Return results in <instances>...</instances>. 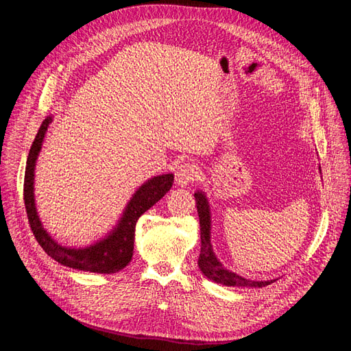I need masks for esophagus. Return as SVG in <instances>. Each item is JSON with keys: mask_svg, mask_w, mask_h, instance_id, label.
Segmentation results:
<instances>
[{"mask_svg": "<svg viewBox=\"0 0 351 351\" xmlns=\"http://www.w3.org/2000/svg\"><path fill=\"white\" fill-rule=\"evenodd\" d=\"M197 177V168L196 165L190 164V162H183L182 165H178L177 171H176V183L178 186H189L190 183H193Z\"/></svg>", "mask_w": 351, "mask_h": 351, "instance_id": "1", "label": "esophagus"}]
</instances>
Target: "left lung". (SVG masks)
Segmentation results:
<instances>
[{"mask_svg":"<svg viewBox=\"0 0 351 351\" xmlns=\"http://www.w3.org/2000/svg\"><path fill=\"white\" fill-rule=\"evenodd\" d=\"M195 199L200 224V254L197 259V265L205 277L217 284H222L227 287H265L274 282V280L252 281L247 278H243L240 275L222 267L221 262L217 259L214 250H212L210 244V212L208 199L202 192H196Z\"/></svg>","mask_w":351,"mask_h":351,"instance_id":"1","label":"left lung"}]
</instances>
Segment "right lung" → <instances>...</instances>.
Masks as SVG:
<instances>
[{
	"label": "right lung",
	"instance_id": "add662e5",
	"mask_svg": "<svg viewBox=\"0 0 351 351\" xmlns=\"http://www.w3.org/2000/svg\"><path fill=\"white\" fill-rule=\"evenodd\" d=\"M52 121V117H47L42 121L38 134L34 143L30 146L26 171H25V184H23V195H25V206L27 212V219L34 236L44 249L48 256H51L58 263L64 267L79 269V271H89L97 274H115L127 267V263L132 261L133 256V244H134V228L136 222L141 218L142 214L152 208L156 202L161 199L173 186L174 176L173 174H162L156 176L151 180H147L142 184L137 192L133 195L129 204L123 212V217L117 227L110 232V234L99 240L98 243L90 244L83 249H70L58 244L56 240L48 234L47 230L42 227L36 206H35V193H34V178H35V165L36 159L40 152L42 142H44L45 133L48 125Z\"/></svg>",
	"mask_w": 351,
	"mask_h": 351
}]
</instances>
